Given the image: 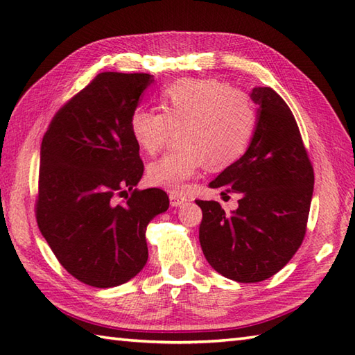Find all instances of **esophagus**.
I'll use <instances>...</instances> for the list:
<instances>
[{
	"label": "esophagus",
	"mask_w": 355,
	"mask_h": 355,
	"mask_svg": "<svg viewBox=\"0 0 355 355\" xmlns=\"http://www.w3.org/2000/svg\"><path fill=\"white\" fill-rule=\"evenodd\" d=\"M169 200H171V206H172V207L182 206L183 202H186V201H187V198L184 197V195L173 193V192H171V193H169Z\"/></svg>",
	"instance_id": "esophagus-1"
}]
</instances>
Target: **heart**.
Listing matches in <instances>:
<instances>
[{
    "instance_id": "heart-1",
    "label": "heart",
    "mask_w": 355,
    "mask_h": 355,
    "mask_svg": "<svg viewBox=\"0 0 355 355\" xmlns=\"http://www.w3.org/2000/svg\"><path fill=\"white\" fill-rule=\"evenodd\" d=\"M160 108L139 107L131 116V134L149 155L168 141L172 128H180L173 150L149 164L148 182L168 192H183L187 180L206 168L221 171L238 162L256 128V105L241 89L218 79H182L166 87Z\"/></svg>"
}]
</instances>
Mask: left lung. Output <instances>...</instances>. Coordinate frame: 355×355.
Here are the masks:
<instances>
[{"instance_id": "left-lung-1", "label": "left lung", "mask_w": 355, "mask_h": 355, "mask_svg": "<svg viewBox=\"0 0 355 355\" xmlns=\"http://www.w3.org/2000/svg\"><path fill=\"white\" fill-rule=\"evenodd\" d=\"M256 128L245 154L225 168L212 189L239 193L225 214L218 201H201L200 244L218 273L236 282L276 275L305 236L314 172L291 110L270 87L253 88Z\"/></svg>"}]
</instances>
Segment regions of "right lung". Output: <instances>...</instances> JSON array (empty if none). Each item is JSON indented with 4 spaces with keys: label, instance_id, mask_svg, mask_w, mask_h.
Masks as SVG:
<instances>
[{
    "label": "right lung",
    "instance_id": "add662e5",
    "mask_svg": "<svg viewBox=\"0 0 355 355\" xmlns=\"http://www.w3.org/2000/svg\"><path fill=\"white\" fill-rule=\"evenodd\" d=\"M146 73H101L56 112L41 143L36 220L62 267L78 281L111 288L148 261L146 227L169 197L139 184L143 163L131 116L153 84Z\"/></svg>",
    "mask_w": 355,
    "mask_h": 355
}]
</instances>
